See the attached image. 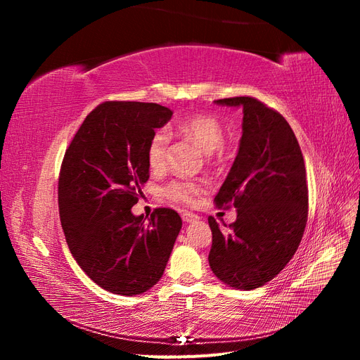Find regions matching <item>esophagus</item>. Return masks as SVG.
<instances>
[{"label": "esophagus", "mask_w": 360, "mask_h": 360, "mask_svg": "<svg viewBox=\"0 0 360 360\" xmlns=\"http://www.w3.org/2000/svg\"><path fill=\"white\" fill-rule=\"evenodd\" d=\"M181 219H183L184 224H192V222H197L200 219V216L195 214V213H191V212H184L181 214Z\"/></svg>", "instance_id": "34e87169"}]
</instances>
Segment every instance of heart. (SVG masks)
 Listing matches in <instances>:
<instances>
[{"label":"heart","mask_w":360,"mask_h":360,"mask_svg":"<svg viewBox=\"0 0 360 360\" xmlns=\"http://www.w3.org/2000/svg\"><path fill=\"white\" fill-rule=\"evenodd\" d=\"M179 132L193 139L200 146L204 153H212L214 150H221L224 141V127L219 120L210 114H193L180 118L176 123ZM169 143V134L167 129H159L151 136L147 159L148 165L153 169H160L165 165L167 148ZM201 191V184L193 180H172L165 186V195L176 202L193 204L195 198Z\"/></svg>","instance_id":"obj_1"}]
</instances>
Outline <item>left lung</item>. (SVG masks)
Here are the masks:
<instances>
[{
	"label": "left lung",
	"mask_w": 360,
	"mask_h": 360,
	"mask_svg": "<svg viewBox=\"0 0 360 360\" xmlns=\"http://www.w3.org/2000/svg\"><path fill=\"white\" fill-rule=\"evenodd\" d=\"M216 105L242 108V138L233 167L214 197L234 205L237 219L224 233L209 217V254L216 278L236 290L263 287L296 254L308 221L307 169L287 120L254 97H230Z\"/></svg>",
	"instance_id": "obj_1"
}]
</instances>
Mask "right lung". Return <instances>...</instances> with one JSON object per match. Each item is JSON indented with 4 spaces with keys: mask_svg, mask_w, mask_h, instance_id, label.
<instances>
[{
    "mask_svg": "<svg viewBox=\"0 0 360 360\" xmlns=\"http://www.w3.org/2000/svg\"><path fill=\"white\" fill-rule=\"evenodd\" d=\"M171 117L158 103L105 102L63 159L58 207L70 252L91 281L120 296L158 284L181 230L172 209H156L148 221L130 210L148 180L150 139Z\"/></svg>",
    "mask_w": 360,
    "mask_h": 360,
    "instance_id": "right-lung-1",
    "label": "right lung"
}]
</instances>
